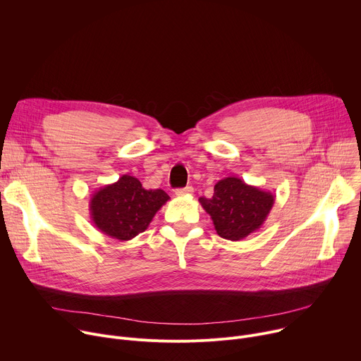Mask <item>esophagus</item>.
<instances>
[{"label":"esophagus","instance_id":"34e87169","mask_svg":"<svg viewBox=\"0 0 361 361\" xmlns=\"http://www.w3.org/2000/svg\"><path fill=\"white\" fill-rule=\"evenodd\" d=\"M178 196H186V195H192L193 193V188L192 186H186V188H182V189H176L175 192Z\"/></svg>","mask_w":361,"mask_h":361}]
</instances>
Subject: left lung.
<instances>
[{"mask_svg": "<svg viewBox=\"0 0 361 361\" xmlns=\"http://www.w3.org/2000/svg\"><path fill=\"white\" fill-rule=\"evenodd\" d=\"M274 202V193L235 176L216 182L212 197H199L216 233L229 241H241L257 232L267 221Z\"/></svg>", "mask_w": 361, "mask_h": 361, "instance_id": "obj_1", "label": "left lung"}]
</instances>
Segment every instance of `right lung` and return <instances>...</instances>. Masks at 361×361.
<instances>
[{
    "instance_id": "1",
    "label": "right lung",
    "mask_w": 361,
    "mask_h": 361,
    "mask_svg": "<svg viewBox=\"0 0 361 361\" xmlns=\"http://www.w3.org/2000/svg\"><path fill=\"white\" fill-rule=\"evenodd\" d=\"M162 189H145L140 180L130 175L97 189L89 202L94 226L117 241H130L146 231L156 212L168 201Z\"/></svg>"
}]
</instances>
